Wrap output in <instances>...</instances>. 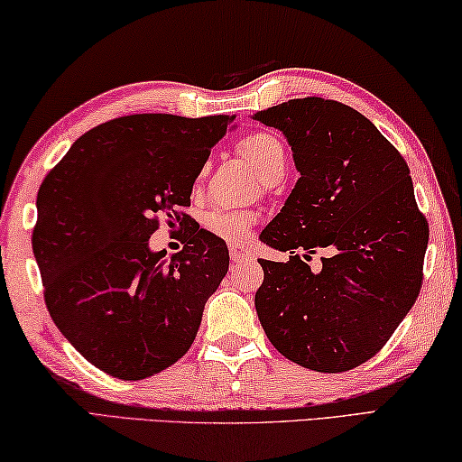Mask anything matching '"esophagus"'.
Wrapping results in <instances>:
<instances>
[{
	"mask_svg": "<svg viewBox=\"0 0 462 462\" xmlns=\"http://www.w3.org/2000/svg\"><path fill=\"white\" fill-rule=\"evenodd\" d=\"M229 254L233 262H244V260H254V254L249 252V247L244 244H231Z\"/></svg>",
	"mask_w": 462,
	"mask_h": 462,
	"instance_id": "34e87169",
	"label": "esophagus"
}]
</instances>
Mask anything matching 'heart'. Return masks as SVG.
Segmentation results:
<instances>
[{
  "instance_id": "1",
  "label": "heart",
  "mask_w": 462,
  "mask_h": 462,
  "mask_svg": "<svg viewBox=\"0 0 462 462\" xmlns=\"http://www.w3.org/2000/svg\"><path fill=\"white\" fill-rule=\"evenodd\" d=\"M239 153L245 157V162L252 165L255 173L266 181H272L274 178H281L286 168V149L282 141L274 137L270 133H254L247 134L245 139L239 141ZM202 170L200 176H204ZM254 217L249 213H236V210H213L204 218L208 231H213L215 236L239 241L247 236L249 226H252Z\"/></svg>"
}]
</instances>
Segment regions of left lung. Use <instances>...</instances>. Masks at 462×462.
<instances>
[{
    "label": "left lung",
    "instance_id": "1",
    "mask_svg": "<svg viewBox=\"0 0 462 462\" xmlns=\"http://www.w3.org/2000/svg\"><path fill=\"white\" fill-rule=\"evenodd\" d=\"M284 134L300 173L260 239L286 262L260 260L255 311L278 352L317 373L373 358L410 313L421 286L428 223L410 168L366 116L323 97L254 115ZM330 254L319 271L304 262Z\"/></svg>",
    "mask_w": 462,
    "mask_h": 462
}]
</instances>
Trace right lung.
<instances>
[{
	"mask_svg": "<svg viewBox=\"0 0 462 462\" xmlns=\"http://www.w3.org/2000/svg\"><path fill=\"white\" fill-rule=\"evenodd\" d=\"M236 116L133 115L73 143L36 196L32 252L44 302L83 358L123 381L162 373L190 350L229 249L192 218V186ZM187 231L164 260L159 218Z\"/></svg>",
	"mask_w": 462,
	"mask_h": 462,
	"instance_id": "obj_1",
	"label": "right lung"
}]
</instances>
